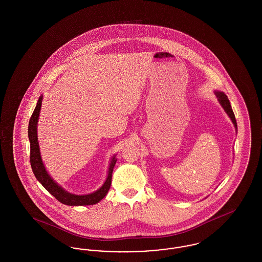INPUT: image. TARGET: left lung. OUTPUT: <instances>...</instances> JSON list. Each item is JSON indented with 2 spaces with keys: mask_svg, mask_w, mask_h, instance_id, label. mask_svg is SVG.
Instances as JSON below:
<instances>
[{
  "mask_svg": "<svg viewBox=\"0 0 262 262\" xmlns=\"http://www.w3.org/2000/svg\"><path fill=\"white\" fill-rule=\"evenodd\" d=\"M214 93H215V95H216L217 99L219 101V104L222 106V108L224 109V111L226 112V114H227V115L229 116V118L231 119V121H232L233 125H234L235 128H236V132H237V122H236V118H235V115H234V112H233V110H232V107H231L230 101L228 99L227 95L225 94L223 91H219V90H215V91H214Z\"/></svg>",
  "mask_w": 262,
  "mask_h": 262,
  "instance_id": "8db88e82",
  "label": "left lung"
}]
</instances>
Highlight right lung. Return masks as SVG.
<instances>
[{"mask_svg": "<svg viewBox=\"0 0 262 262\" xmlns=\"http://www.w3.org/2000/svg\"><path fill=\"white\" fill-rule=\"evenodd\" d=\"M42 100H43V95L39 97L36 107L33 111L28 124V138L30 142V164H31V168L34 176L36 177L38 182L45 187L56 200H59L62 204L70 205V206H79V205H93L98 203L100 200H103L107 195L111 187L113 170H114L115 164L117 162L116 154L113 155L111 158L109 168H108V174L104 184L96 191H93L88 194H75L63 189L59 184H57L53 180V178H51L41 158V153H40L39 143H38L37 125Z\"/></svg>", "mask_w": 262, "mask_h": 262, "instance_id": "add662e5", "label": "right lung"}]
</instances>
